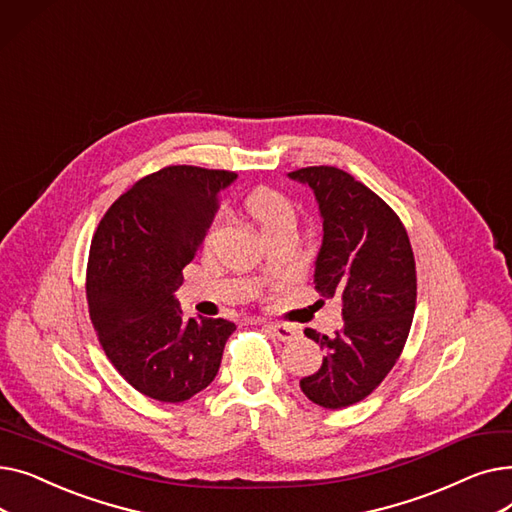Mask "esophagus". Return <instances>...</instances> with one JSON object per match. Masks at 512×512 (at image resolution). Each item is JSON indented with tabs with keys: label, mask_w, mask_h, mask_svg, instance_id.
<instances>
[{
	"label": "esophagus",
	"mask_w": 512,
	"mask_h": 512,
	"mask_svg": "<svg viewBox=\"0 0 512 512\" xmlns=\"http://www.w3.org/2000/svg\"><path fill=\"white\" fill-rule=\"evenodd\" d=\"M263 326L270 330L274 336H278V340H282V342H290V340L299 336V328L288 326V324H274V321H265Z\"/></svg>",
	"instance_id": "esophagus-1"
}]
</instances>
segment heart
Instances as JSON below:
<instances>
[{"mask_svg": "<svg viewBox=\"0 0 512 512\" xmlns=\"http://www.w3.org/2000/svg\"><path fill=\"white\" fill-rule=\"evenodd\" d=\"M245 205L247 211L253 215V220L263 228L267 236L286 224H294V220H297V211H294L292 203L284 195L270 191V188H259V191L251 193ZM218 228L220 222H215L209 232V238L215 236Z\"/></svg>", "mask_w": 512, "mask_h": 512, "instance_id": "heart-1", "label": "heart"}]
</instances>
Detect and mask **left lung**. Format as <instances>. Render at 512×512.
Instances as JSON below:
<instances>
[{"mask_svg": "<svg viewBox=\"0 0 512 512\" xmlns=\"http://www.w3.org/2000/svg\"><path fill=\"white\" fill-rule=\"evenodd\" d=\"M288 178L307 184L319 205L313 282L324 299L340 297L344 319L334 336L305 330L326 357L301 390L319 407L344 409L378 388L402 353L417 301L415 257L392 207L348 172L311 166Z\"/></svg>", "mask_w": 512, "mask_h": 512, "instance_id": "obj_1", "label": "left lung"}]
</instances>
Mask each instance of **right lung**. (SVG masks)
<instances>
[{
    "instance_id": "obj_1",
    "label": "right lung",
    "mask_w": 512,
    "mask_h": 512,
    "mask_svg": "<svg viewBox=\"0 0 512 512\" xmlns=\"http://www.w3.org/2000/svg\"><path fill=\"white\" fill-rule=\"evenodd\" d=\"M234 172L168 166L134 182L97 226L87 301L107 359L141 394L182 402L218 375L228 319L182 317L174 292Z\"/></svg>"
}]
</instances>
